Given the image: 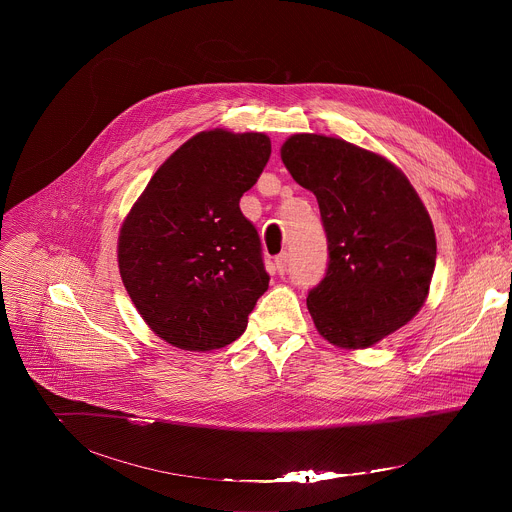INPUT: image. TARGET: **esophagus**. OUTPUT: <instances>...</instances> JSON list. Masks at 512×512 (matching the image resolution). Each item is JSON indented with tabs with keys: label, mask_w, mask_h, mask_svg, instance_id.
Here are the masks:
<instances>
[{
	"label": "esophagus",
	"mask_w": 512,
	"mask_h": 512,
	"mask_svg": "<svg viewBox=\"0 0 512 512\" xmlns=\"http://www.w3.org/2000/svg\"><path fill=\"white\" fill-rule=\"evenodd\" d=\"M273 267H275V273H277V275H283V273L287 271V253H281L279 257H275Z\"/></svg>",
	"instance_id": "34e87169"
}]
</instances>
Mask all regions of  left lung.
<instances>
[{
    "label": "left lung",
    "mask_w": 512,
    "mask_h": 512,
    "mask_svg": "<svg viewBox=\"0 0 512 512\" xmlns=\"http://www.w3.org/2000/svg\"><path fill=\"white\" fill-rule=\"evenodd\" d=\"M281 162L314 192L330 263L308 294L318 332L338 348H369L423 308L435 269V231L407 176L385 156L340 137L296 133Z\"/></svg>",
    "instance_id": "8db88e82"
}]
</instances>
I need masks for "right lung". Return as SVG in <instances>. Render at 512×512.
<instances>
[{"mask_svg":"<svg viewBox=\"0 0 512 512\" xmlns=\"http://www.w3.org/2000/svg\"><path fill=\"white\" fill-rule=\"evenodd\" d=\"M269 156L265 133L200 131L158 168L127 212L119 273L143 322L168 344L206 352L245 332L269 275L239 200Z\"/></svg>","mask_w":512,"mask_h":512,"instance_id":"add662e5","label":"right lung"}]
</instances>
